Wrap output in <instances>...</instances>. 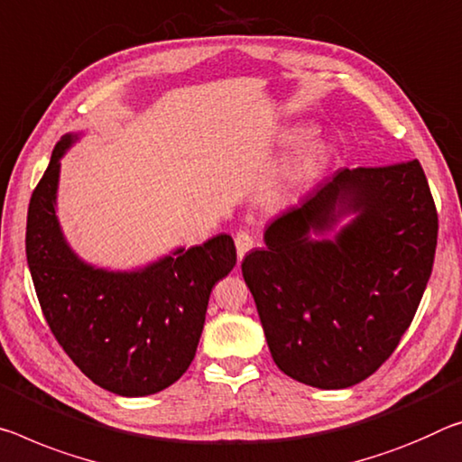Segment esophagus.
Returning a JSON list of instances; mask_svg holds the SVG:
<instances>
[{"label":"esophagus","instance_id":"34e87169","mask_svg":"<svg viewBox=\"0 0 462 462\" xmlns=\"http://www.w3.org/2000/svg\"><path fill=\"white\" fill-rule=\"evenodd\" d=\"M234 245H236V254H238V259L243 261L245 259V254L251 251V248L254 246V238L251 236V234L248 232H238L236 236H234Z\"/></svg>","mask_w":462,"mask_h":462}]
</instances>
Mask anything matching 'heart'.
<instances>
[{"label":"heart","mask_w":462,"mask_h":462,"mask_svg":"<svg viewBox=\"0 0 462 462\" xmlns=\"http://www.w3.org/2000/svg\"><path fill=\"white\" fill-rule=\"evenodd\" d=\"M323 156H325V148L320 142H309L306 145H302L288 166L290 180L298 182V180L310 179L312 174L317 172L320 162H323Z\"/></svg>","instance_id":"heart-1"}]
</instances>
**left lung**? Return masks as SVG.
I'll list each match as a JSON object with an SVG mask.
<instances>
[{
    "label": "left lung",
    "mask_w": 462,
    "mask_h": 462,
    "mask_svg": "<svg viewBox=\"0 0 462 462\" xmlns=\"http://www.w3.org/2000/svg\"><path fill=\"white\" fill-rule=\"evenodd\" d=\"M263 238L243 275L271 357L298 383L347 389L374 374L411 325L434 265L438 214L417 160L341 168L280 211Z\"/></svg>",
    "instance_id": "left-lung-1"
}]
</instances>
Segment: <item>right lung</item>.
<instances>
[{
	"label": "right lung",
	"instance_id": "obj_1",
	"mask_svg": "<svg viewBox=\"0 0 462 462\" xmlns=\"http://www.w3.org/2000/svg\"><path fill=\"white\" fill-rule=\"evenodd\" d=\"M79 134L57 142L32 191L26 259L55 339L94 384L121 397L164 391L191 365L211 288L236 265L228 234L177 248L135 271L84 263L55 216L63 153Z\"/></svg>",
	"mask_w": 462,
	"mask_h": 462
}]
</instances>
